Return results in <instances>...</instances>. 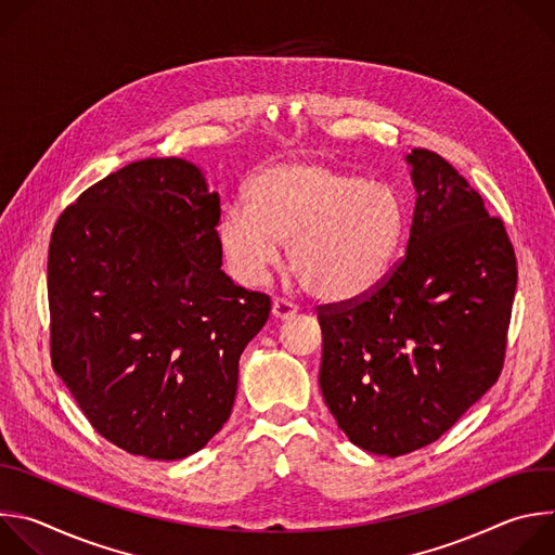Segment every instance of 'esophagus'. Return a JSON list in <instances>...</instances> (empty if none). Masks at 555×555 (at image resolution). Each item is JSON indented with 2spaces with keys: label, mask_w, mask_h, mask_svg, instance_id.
Instances as JSON below:
<instances>
[{
  "label": "esophagus",
  "mask_w": 555,
  "mask_h": 555,
  "mask_svg": "<svg viewBox=\"0 0 555 555\" xmlns=\"http://www.w3.org/2000/svg\"><path fill=\"white\" fill-rule=\"evenodd\" d=\"M296 315V305H292L285 298H274L272 302V319L274 321H289Z\"/></svg>",
  "instance_id": "obj_1"
}]
</instances>
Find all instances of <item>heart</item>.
I'll list each match as a JSON object with an SVG mask.
<instances>
[{
	"label": "heart",
	"instance_id": "heart-1",
	"mask_svg": "<svg viewBox=\"0 0 555 555\" xmlns=\"http://www.w3.org/2000/svg\"><path fill=\"white\" fill-rule=\"evenodd\" d=\"M406 215L388 186L323 163L292 160L257 173L246 204L223 208L217 236L232 276L259 285L287 244L309 296L353 302L371 294L400 253Z\"/></svg>",
	"mask_w": 555,
	"mask_h": 555
}]
</instances>
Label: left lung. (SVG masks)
Instances as JSON below:
<instances>
[{
  "label": "left lung",
  "mask_w": 555,
  "mask_h": 555,
  "mask_svg": "<svg viewBox=\"0 0 555 555\" xmlns=\"http://www.w3.org/2000/svg\"><path fill=\"white\" fill-rule=\"evenodd\" d=\"M404 160L406 257L364 300L319 313L325 404L351 443L386 456L433 443L494 386L518 276L481 195L433 151Z\"/></svg>",
  "instance_id": "obj_1"
}]
</instances>
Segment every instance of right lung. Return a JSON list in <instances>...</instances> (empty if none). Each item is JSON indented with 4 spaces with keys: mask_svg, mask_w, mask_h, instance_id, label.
Wrapping results in <instances>:
<instances>
[{
    "mask_svg": "<svg viewBox=\"0 0 555 555\" xmlns=\"http://www.w3.org/2000/svg\"><path fill=\"white\" fill-rule=\"evenodd\" d=\"M219 193L182 157H146L59 217L48 255L52 366L114 446L157 461L228 422L270 298L221 270Z\"/></svg>",
    "mask_w": 555,
    "mask_h": 555,
    "instance_id": "obj_1",
    "label": "right lung"
}]
</instances>
